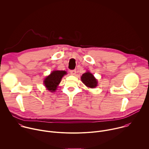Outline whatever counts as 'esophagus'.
Segmentation results:
<instances>
[{
  "instance_id": "1",
  "label": "esophagus",
  "mask_w": 149,
  "mask_h": 149,
  "mask_svg": "<svg viewBox=\"0 0 149 149\" xmlns=\"http://www.w3.org/2000/svg\"><path fill=\"white\" fill-rule=\"evenodd\" d=\"M70 73H71V75H75V74H76V70H71L70 71Z\"/></svg>"
}]
</instances>
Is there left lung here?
I'll return each instance as SVG.
<instances>
[{
  "mask_svg": "<svg viewBox=\"0 0 149 149\" xmlns=\"http://www.w3.org/2000/svg\"><path fill=\"white\" fill-rule=\"evenodd\" d=\"M81 79L82 82L88 88H94L97 85V79L94 77L93 75L89 71L83 74Z\"/></svg>",
  "mask_w": 149,
  "mask_h": 149,
  "instance_id": "obj_1",
  "label": "left lung"
}]
</instances>
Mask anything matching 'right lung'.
I'll use <instances>...</instances> for the list:
<instances>
[{"label":"right lung","mask_w":149,"mask_h":149,"mask_svg":"<svg viewBox=\"0 0 149 149\" xmlns=\"http://www.w3.org/2000/svg\"><path fill=\"white\" fill-rule=\"evenodd\" d=\"M66 74L67 72L65 71H53L44 80V84L47 89L52 92H55L63 77Z\"/></svg>","instance_id":"obj_1"}]
</instances>
